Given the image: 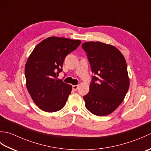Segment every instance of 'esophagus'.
<instances>
[{
	"mask_svg": "<svg viewBox=\"0 0 151 151\" xmlns=\"http://www.w3.org/2000/svg\"><path fill=\"white\" fill-rule=\"evenodd\" d=\"M78 88V85H74V86H73V89L74 91L77 90Z\"/></svg>",
	"mask_w": 151,
	"mask_h": 151,
	"instance_id": "1",
	"label": "esophagus"
}]
</instances>
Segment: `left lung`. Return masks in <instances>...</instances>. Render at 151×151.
<instances>
[{
  "label": "left lung",
  "instance_id": "1",
  "mask_svg": "<svg viewBox=\"0 0 151 151\" xmlns=\"http://www.w3.org/2000/svg\"><path fill=\"white\" fill-rule=\"evenodd\" d=\"M90 64L92 80L89 91L83 98L86 108L95 115L112 113L129 90L130 81L127 63L116 47L99 41L82 45Z\"/></svg>",
  "mask_w": 151,
  "mask_h": 151
}]
</instances>
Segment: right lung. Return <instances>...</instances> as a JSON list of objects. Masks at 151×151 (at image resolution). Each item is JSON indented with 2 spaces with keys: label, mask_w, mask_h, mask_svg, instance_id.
<instances>
[{
  "label": "right lung",
  "mask_w": 151,
  "mask_h": 151,
  "mask_svg": "<svg viewBox=\"0 0 151 151\" xmlns=\"http://www.w3.org/2000/svg\"><path fill=\"white\" fill-rule=\"evenodd\" d=\"M81 40L50 37L35 47L25 65L27 88L33 101L47 112L60 110L65 105L72 86L57 79L69 53L77 49Z\"/></svg>",
  "instance_id": "add662e5"
}]
</instances>
